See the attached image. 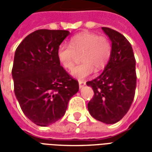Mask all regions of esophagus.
Instances as JSON below:
<instances>
[{"instance_id": "1", "label": "esophagus", "mask_w": 152, "mask_h": 152, "mask_svg": "<svg viewBox=\"0 0 152 152\" xmlns=\"http://www.w3.org/2000/svg\"><path fill=\"white\" fill-rule=\"evenodd\" d=\"M86 86V82H83V81H81V80H80L79 81V87L80 89H82L84 86Z\"/></svg>"}]
</instances>
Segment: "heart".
Returning a JSON list of instances; mask_svg holds the SVG:
<instances>
[{
    "mask_svg": "<svg viewBox=\"0 0 152 152\" xmlns=\"http://www.w3.org/2000/svg\"><path fill=\"white\" fill-rule=\"evenodd\" d=\"M112 46L107 37L93 32H81L70 40V45L61 44L57 51L60 64L67 70L72 68L80 54L83 63L71 72V75L80 80L89 76L95 68L102 69L111 56Z\"/></svg>",
    "mask_w": 152,
    "mask_h": 152,
    "instance_id": "b5f03b06",
    "label": "heart"
}]
</instances>
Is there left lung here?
Here are the masks:
<instances>
[{
  "instance_id": "obj_1",
  "label": "left lung",
  "mask_w": 152,
  "mask_h": 152,
  "mask_svg": "<svg viewBox=\"0 0 152 152\" xmlns=\"http://www.w3.org/2000/svg\"><path fill=\"white\" fill-rule=\"evenodd\" d=\"M102 31L112 41V51L103 72L86 82L94 95L88 103L93 117L105 124L121 121L130 108L136 89V60L130 43L109 28Z\"/></svg>"
}]
</instances>
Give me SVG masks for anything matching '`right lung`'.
<instances>
[{
  "label": "right lung",
  "instance_id": "1",
  "mask_svg": "<svg viewBox=\"0 0 152 152\" xmlns=\"http://www.w3.org/2000/svg\"><path fill=\"white\" fill-rule=\"evenodd\" d=\"M70 34L40 29L27 36L16 49L12 68L15 94L27 117L48 126L63 117L79 84L60 65L58 48Z\"/></svg>",
  "mask_w": 152,
  "mask_h": 152
}]
</instances>
